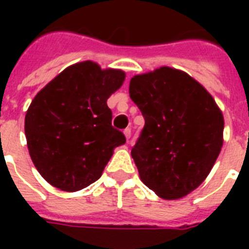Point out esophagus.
<instances>
[{
	"instance_id": "esophagus-1",
	"label": "esophagus",
	"mask_w": 249,
	"mask_h": 249,
	"mask_svg": "<svg viewBox=\"0 0 249 249\" xmlns=\"http://www.w3.org/2000/svg\"><path fill=\"white\" fill-rule=\"evenodd\" d=\"M124 134H125V138H126V141H129V138H130V134H132V130H130V128L125 129Z\"/></svg>"
}]
</instances>
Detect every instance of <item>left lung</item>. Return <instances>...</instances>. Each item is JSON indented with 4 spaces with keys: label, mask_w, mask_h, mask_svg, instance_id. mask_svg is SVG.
<instances>
[{
    "label": "left lung",
    "mask_w": 249,
    "mask_h": 249,
    "mask_svg": "<svg viewBox=\"0 0 249 249\" xmlns=\"http://www.w3.org/2000/svg\"><path fill=\"white\" fill-rule=\"evenodd\" d=\"M129 94L144 117L132 148L141 179L166 200L186 196L220 155L222 112L204 86L176 68L134 76Z\"/></svg>",
    "instance_id": "obj_1"
}]
</instances>
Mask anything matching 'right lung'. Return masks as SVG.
I'll use <instances>...</instances> for the list:
<instances>
[{"mask_svg": "<svg viewBox=\"0 0 249 249\" xmlns=\"http://www.w3.org/2000/svg\"><path fill=\"white\" fill-rule=\"evenodd\" d=\"M125 80L121 70L91 60L70 66L41 89L25 113L29 155L54 187L79 191L102 176L125 136L111 124L107 99Z\"/></svg>", "mask_w": 249, "mask_h": 249, "instance_id": "add662e5", "label": "right lung"}]
</instances>
